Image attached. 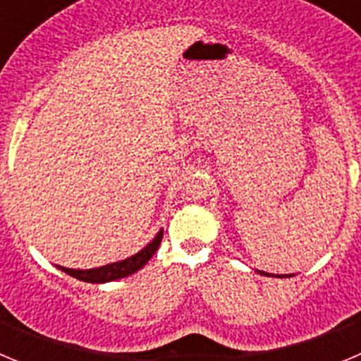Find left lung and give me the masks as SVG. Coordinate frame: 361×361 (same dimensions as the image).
Here are the masks:
<instances>
[{
    "label": "left lung",
    "mask_w": 361,
    "mask_h": 361,
    "mask_svg": "<svg viewBox=\"0 0 361 361\" xmlns=\"http://www.w3.org/2000/svg\"><path fill=\"white\" fill-rule=\"evenodd\" d=\"M257 273H260V275H264V276H275V275H269V273H264V271H257ZM279 276V279H282V276H291V275H276Z\"/></svg>",
    "instance_id": "8db88e82"
}]
</instances>
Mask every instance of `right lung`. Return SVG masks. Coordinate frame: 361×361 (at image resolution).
<instances>
[{
	"label": "right lung",
	"mask_w": 361,
	"mask_h": 361,
	"mask_svg": "<svg viewBox=\"0 0 361 361\" xmlns=\"http://www.w3.org/2000/svg\"><path fill=\"white\" fill-rule=\"evenodd\" d=\"M162 229L155 235L152 242H149L146 247H142L139 253H135L133 257L124 258V260H119V262L108 264V266L94 267V269H68V267L59 266V269L65 271L66 275L73 276V279L82 280V282H90V283H104L111 282V280H119L124 279V276L133 275L135 271L142 269V267L148 264L149 258L155 255V251L159 250L162 240Z\"/></svg>",
	"instance_id": "obj_1"
}]
</instances>
